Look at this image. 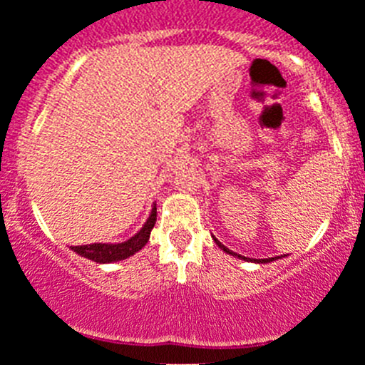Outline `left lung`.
I'll return each mask as SVG.
<instances>
[{"label": "left lung", "mask_w": 365, "mask_h": 365, "mask_svg": "<svg viewBox=\"0 0 365 365\" xmlns=\"http://www.w3.org/2000/svg\"><path fill=\"white\" fill-rule=\"evenodd\" d=\"M214 241H216V245H217V247H220V248H223V250H225V252H229V254H232V255H237V254H236V252L229 250V248L225 247V245H221V243H220V241H217V240H214ZM237 257H241V259H247V257H243V255H237ZM272 259H274V257H272ZM268 261H270V259H261V263H268Z\"/></svg>", "instance_id": "obj_1"}]
</instances>
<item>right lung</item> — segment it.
I'll return each mask as SVG.
<instances>
[{"label":"right lung","instance_id":"right-lung-1","mask_svg":"<svg viewBox=\"0 0 365 365\" xmlns=\"http://www.w3.org/2000/svg\"><path fill=\"white\" fill-rule=\"evenodd\" d=\"M156 223V207L153 209L151 216L145 221V225L142 227V230L136 236H133L131 240L124 241V243L118 245H79V247H71V250L77 252L81 257H86V259L95 261V263H117V261L125 259L129 255H133L135 252L140 250L149 240V234H151L153 227Z\"/></svg>","mask_w":365,"mask_h":365}]
</instances>
